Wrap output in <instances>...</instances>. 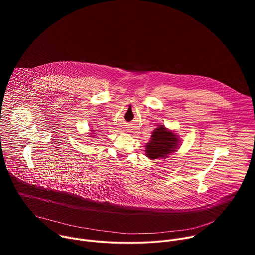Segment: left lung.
<instances>
[{
  "instance_id": "1",
  "label": "left lung",
  "mask_w": 255,
  "mask_h": 255,
  "mask_svg": "<svg viewBox=\"0 0 255 255\" xmlns=\"http://www.w3.org/2000/svg\"><path fill=\"white\" fill-rule=\"evenodd\" d=\"M177 141L178 138L176 135L161 125L152 132L150 141L146 143V146H145L146 154L145 155L150 159L165 158L168 154L175 151Z\"/></svg>"
}]
</instances>
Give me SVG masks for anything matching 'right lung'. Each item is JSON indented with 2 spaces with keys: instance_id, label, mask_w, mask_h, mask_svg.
<instances>
[{
  "instance_id": "obj_1",
  "label": "right lung",
  "mask_w": 255,
  "mask_h": 255,
  "mask_svg": "<svg viewBox=\"0 0 255 255\" xmlns=\"http://www.w3.org/2000/svg\"><path fill=\"white\" fill-rule=\"evenodd\" d=\"M92 131H94V130H92Z\"/></svg>"
}]
</instances>
